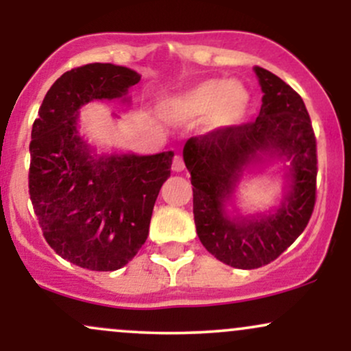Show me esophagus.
<instances>
[{
	"instance_id": "esophagus-1",
	"label": "esophagus",
	"mask_w": 351,
	"mask_h": 351,
	"mask_svg": "<svg viewBox=\"0 0 351 351\" xmlns=\"http://www.w3.org/2000/svg\"><path fill=\"white\" fill-rule=\"evenodd\" d=\"M171 170H173V171H176V173H180V171H183V170H184V162H183V158H181L180 155H176L175 158H173Z\"/></svg>"
}]
</instances>
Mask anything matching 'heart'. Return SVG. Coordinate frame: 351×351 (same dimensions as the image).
<instances>
[{
  "instance_id": "1",
  "label": "heart",
  "mask_w": 351,
  "mask_h": 351,
  "mask_svg": "<svg viewBox=\"0 0 351 351\" xmlns=\"http://www.w3.org/2000/svg\"><path fill=\"white\" fill-rule=\"evenodd\" d=\"M247 107L249 92L239 82L211 79L167 100L163 112L173 120H183L211 110V123L216 127H228L239 122Z\"/></svg>"
}]
</instances>
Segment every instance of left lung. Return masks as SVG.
<instances>
[{"label":"left lung","mask_w":351,"mask_h":351,"mask_svg":"<svg viewBox=\"0 0 351 351\" xmlns=\"http://www.w3.org/2000/svg\"><path fill=\"white\" fill-rule=\"evenodd\" d=\"M254 71L264 92L259 117L191 136L183 148L201 244L236 269L277 259L307 228L317 191V140L304 100L272 72ZM276 158L289 163L280 206L254 217H228L226 203L245 168Z\"/></svg>","instance_id":"8db88e82"}]
</instances>
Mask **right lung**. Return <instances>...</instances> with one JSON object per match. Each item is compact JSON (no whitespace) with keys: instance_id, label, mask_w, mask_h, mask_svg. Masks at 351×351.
I'll use <instances>...</instances> for the list:
<instances>
[{"instance_id":"add662e5","label":"right lung","mask_w":351,"mask_h":351,"mask_svg":"<svg viewBox=\"0 0 351 351\" xmlns=\"http://www.w3.org/2000/svg\"><path fill=\"white\" fill-rule=\"evenodd\" d=\"M138 82L128 67H75L52 84L33 123L29 195L44 239L88 271H117L134 259L170 176L173 152L97 156L77 132L80 107L125 97Z\"/></svg>"}]
</instances>
